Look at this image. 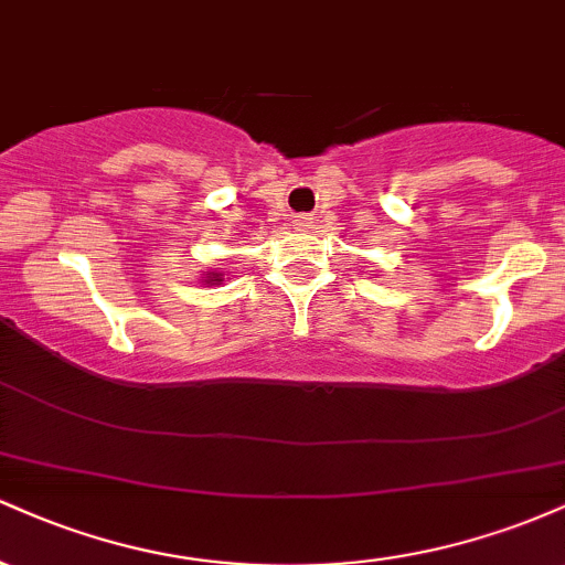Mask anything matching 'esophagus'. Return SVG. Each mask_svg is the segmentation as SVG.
<instances>
[{
	"mask_svg": "<svg viewBox=\"0 0 565 565\" xmlns=\"http://www.w3.org/2000/svg\"><path fill=\"white\" fill-rule=\"evenodd\" d=\"M310 225H313V217H310V215H297L295 217V228L297 231H308Z\"/></svg>",
	"mask_w": 565,
	"mask_h": 565,
	"instance_id": "1",
	"label": "esophagus"
}]
</instances>
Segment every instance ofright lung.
Segmentation results:
<instances>
[{
	"mask_svg": "<svg viewBox=\"0 0 565 565\" xmlns=\"http://www.w3.org/2000/svg\"><path fill=\"white\" fill-rule=\"evenodd\" d=\"M201 281H204V284H223V274H215V270H206V274L201 276Z\"/></svg>",
	"mask_w": 565,
	"mask_h": 565,
	"instance_id": "add662e5",
	"label": "right lung"
}]
</instances>
